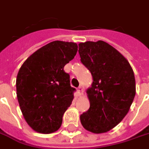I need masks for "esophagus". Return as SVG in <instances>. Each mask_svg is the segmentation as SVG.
Here are the masks:
<instances>
[{"instance_id": "obj_1", "label": "esophagus", "mask_w": 149, "mask_h": 149, "mask_svg": "<svg viewBox=\"0 0 149 149\" xmlns=\"http://www.w3.org/2000/svg\"><path fill=\"white\" fill-rule=\"evenodd\" d=\"M77 92H78V94H79V96H82L83 94H84V88L82 86H79L78 89H77Z\"/></svg>"}]
</instances>
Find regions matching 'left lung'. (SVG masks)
Wrapping results in <instances>:
<instances>
[{"instance_id":"left-lung-1","label":"left lung","mask_w":149,"mask_h":149,"mask_svg":"<svg viewBox=\"0 0 149 149\" xmlns=\"http://www.w3.org/2000/svg\"><path fill=\"white\" fill-rule=\"evenodd\" d=\"M79 53L93 80L87 90L90 108L80 115L81 124L92 133H105L131 108L135 96L134 72L127 58L102 40L79 44Z\"/></svg>"}]
</instances>
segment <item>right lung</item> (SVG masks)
I'll return each mask as SVG.
<instances>
[{
	"label": "right lung",
	"mask_w": 149,
	"mask_h": 149,
	"mask_svg": "<svg viewBox=\"0 0 149 149\" xmlns=\"http://www.w3.org/2000/svg\"><path fill=\"white\" fill-rule=\"evenodd\" d=\"M77 51L76 43L55 40L32 53L19 69L17 98L24 119L35 131L50 134L61 127L75 91L64 66Z\"/></svg>",
	"instance_id": "obj_1"
}]
</instances>
